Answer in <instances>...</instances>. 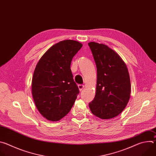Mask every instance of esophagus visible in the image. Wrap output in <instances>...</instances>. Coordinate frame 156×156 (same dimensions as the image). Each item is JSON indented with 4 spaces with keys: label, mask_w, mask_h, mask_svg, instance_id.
Here are the masks:
<instances>
[{
    "label": "esophagus",
    "mask_w": 156,
    "mask_h": 156,
    "mask_svg": "<svg viewBox=\"0 0 156 156\" xmlns=\"http://www.w3.org/2000/svg\"><path fill=\"white\" fill-rule=\"evenodd\" d=\"M78 86V88H79V90L80 91H81L84 89V86L83 85V84H79Z\"/></svg>",
    "instance_id": "1"
}]
</instances>
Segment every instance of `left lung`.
I'll list each match as a JSON object with an SVG mask.
<instances>
[{
    "instance_id": "left-lung-1",
    "label": "left lung",
    "mask_w": 156,
    "mask_h": 156,
    "mask_svg": "<svg viewBox=\"0 0 156 156\" xmlns=\"http://www.w3.org/2000/svg\"><path fill=\"white\" fill-rule=\"evenodd\" d=\"M97 67L96 95L89 107L101 119L119 115L130 97L131 83L126 65L112 49L95 42L88 43Z\"/></svg>"
}]
</instances>
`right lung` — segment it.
I'll return each instance as SVG.
<instances>
[{
    "instance_id": "1",
    "label": "right lung",
    "mask_w": 156,
    "mask_h": 156,
    "mask_svg": "<svg viewBox=\"0 0 156 156\" xmlns=\"http://www.w3.org/2000/svg\"><path fill=\"white\" fill-rule=\"evenodd\" d=\"M83 46L73 40L52 46L39 60L32 79V94L40 114L50 121L67 114L79 94L70 69L73 57Z\"/></svg>"
}]
</instances>
